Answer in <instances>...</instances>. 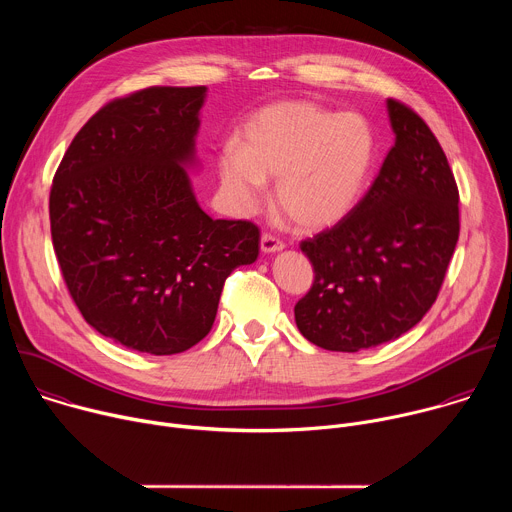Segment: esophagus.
Returning <instances> with one entry per match:
<instances>
[{
	"label": "esophagus",
	"mask_w": 512,
	"mask_h": 512,
	"mask_svg": "<svg viewBox=\"0 0 512 512\" xmlns=\"http://www.w3.org/2000/svg\"><path fill=\"white\" fill-rule=\"evenodd\" d=\"M283 247L285 245H283L281 239H277V237H273L269 233H263V237H261V251L263 253H275V251H281Z\"/></svg>",
	"instance_id": "34e87169"
}]
</instances>
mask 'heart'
Listing matches in <instances>:
<instances>
[{"instance_id": "heart-1", "label": "heart", "mask_w": 512, "mask_h": 512, "mask_svg": "<svg viewBox=\"0 0 512 512\" xmlns=\"http://www.w3.org/2000/svg\"><path fill=\"white\" fill-rule=\"evenodd\" d=\"M375 166L369 119L312 101H279L253 113L216 158L229 206L253 214L275 178V202L300 229L336 225L358 204Z\"/></svg>"}]
</instances>
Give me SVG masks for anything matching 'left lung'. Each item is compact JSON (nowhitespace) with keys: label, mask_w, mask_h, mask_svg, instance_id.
Returning <instances> with one entry per match:
<instances>
[{"label":"left lung","mask_w":512,"mask_h":512,"mask_svg":"<svg viewBox=\"0 0 512 512\" xmlns=\"http://www.w3.org/2000/svg\"><path fill=\"white\" fill-rule=\"evenodd\" d=\"M395 145L362 200L302 241L314 283L296 304L312 344L358 352L399 338L433 306L460 235L458 186L440 141L387 99Z\"/></svg>","instance_id":"1"}]
</instances>
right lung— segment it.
Segmentation results:
<instances>
[{"label":"right lung","instance_id":"1","mask_svg":"<svg viewBox=\"0 0 512 512\" xmlns=\"http://www.w3.org/2000/svg\"><path fill=\"white\" fill-rule=\"evenodd\" d=\"M206 87H150L99 109L50 188L54 253L87 324L131 350L178 354L212 328L225 279L259 255L249 221H214L186 168Z\"/></svg>","mask_w":512,"mask_h":512}]
</instances>
